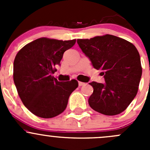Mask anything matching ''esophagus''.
Masks as SVG:
<instances>
[{
    "label": "esophagus",
    "instance_id": "obj_1",
    "mask_svg": "<svg viewBox=\"0 0 150 150\" xmlns=\"http://www.w3.org/2000/svg\"><path fill=\"white\" fill-rule=\"evenodd\" d=\"M78 85H79V86H84V85H85V83H83V82H81V81H79V82H78Z\"/></svg>",
    "mask_w": 150,
    "mask_h": 150
}]
</instances>
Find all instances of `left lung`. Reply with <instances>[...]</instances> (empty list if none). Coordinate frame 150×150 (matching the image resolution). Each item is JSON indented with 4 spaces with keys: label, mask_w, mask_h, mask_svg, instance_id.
<instances>
[{
    "label": "left lung",
    "mask_w": 150,
    "mask_h": 150,
    "mask_svg": "<svg viewBox=\"0 0 150 150\" xmlns=\"http://www.w3.org/2000/svg\"><path fill=\"white\" fill-rule=\"evenodd\" d=\"M78 44L105 83L93 81L90 107L105 115L123 112L135 98L142 74L139 53L126 40L112 35L78 39Z\"/></svg>",
    "instance_id": "obj_1"
}]
</instances>
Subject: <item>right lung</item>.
Listing matches in <instances>:
<instances>
[{"mask_svg":"<svg viewBox=\"0 0 150 150\" xmlns=\"http://www.w3.org/2000/svg\"><path fill=\"white\" fill-rule=\"evenodd\" d=\"M76 40L40 38L25 45L13 62V82L24 105L38 117L51 118L64 111L69 96L78 82H59L52 74L64 51Z\"/></svg>","mask_w":150,"mask_h":150,"instance_id":"obj_1","label":"right lung"}]
</instances>
